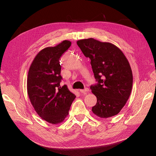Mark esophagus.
Listing matches in <instances>:
<instances>
[{
	"label": "esophagus",
	"instance_id": "1",
	"mask_svg": "<svg viewBox=\"0 0 156 156\" xmlns=\"http://www.w3.org/2000/svg\"><path fill=\"white\" fill-rule=\"evenodd\" d=\"M89 91V89L88 88H85L84 89H81V90H80V92H81V93H84V94H85V93H87V92H88Z\"/></svg>",
	"mask_w": 156,
	"mask_h": 156
}]
</instances>
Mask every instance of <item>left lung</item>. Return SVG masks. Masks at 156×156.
<instances>
[{
    "mask_svg": "<svg viewBox=\"0 0 156 156\" xmlns=\"http://www.w3.org/2000/svg\"><path fill=\"white\" fill-rule=\"evenodd\" d=\"M77 44L90 59L98 81L90 87L97 98L96 104L92 108L93 113L102 119L119 114L129 99L133 85L128 60L118 47L108 42L88 38L78 40Z\"/></svg>",
    "mask_w": 156,
    "mask_h": 156,
    "instance_id": "left-lung-1",
    "label": "left lung"
}]
</instances>
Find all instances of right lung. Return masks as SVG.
<instances>
[{
  "label": "right lung",
  "instance_id": "right-lung-1",
  "mask_svg": "<svg viewBox=\"0 0 156 156\" xmlns=\"http://www.w3.org/2000/svg\"><path fill=\"white\" fill-rule=\"evenodd\" d=\"M71 44L70 41L64 40L41 50L28 73L27 92L32 105L42 119L53 124L64 120L76 97L66 85H60L62 78L59 59Z\"/></svg>",
  "mask_w": 156,
  "mask_h": 156
}]
</instances>
